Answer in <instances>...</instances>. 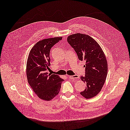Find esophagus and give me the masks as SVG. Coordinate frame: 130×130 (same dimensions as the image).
<instances>
[{"label": "esophagus", "mask_w": 130, "mask_h": 130, "mask_svg": "<svg viewBox=\"0 0 130 130\" xmlns=\"http://www.w3.org/2000/svg\"><path fill=\"white\" fill-rule=\"evenodd\" d=\"M69 77L71 79H73V80H76L78 79V78L79 77L78 75H70L69 76Z\"/></svg>", "instance_id": "obj_1"}]
</instances>
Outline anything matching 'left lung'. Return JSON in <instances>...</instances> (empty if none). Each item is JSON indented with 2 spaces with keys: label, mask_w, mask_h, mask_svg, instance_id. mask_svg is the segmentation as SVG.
<instances>
[{
  "label": "left lung",
  "mask_w": 130,
  "mask_h": 130,
  "mask_svg": "<svg viewBox=\"0 0 130 130\" xmlns=\"http://www.w3.org/2000/svg\"><path fill=\"white\" fill-rule=\"evenodd\" d=\"M79 60L86 61L85 75L80 79L86 84L80 94L86 99L96 96L101 91L108 74V63L105 55L98 43L90 36L79 33L67 38Z\"/></svg>",
  "instance_id": "8db88e82"
}]
</instances>
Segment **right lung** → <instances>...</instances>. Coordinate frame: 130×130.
<instances>
[{
	"instance_id": "add662e5",
	"label": "right lung",
	"mask_w": 130,
	"mask_h": 130,
	"mask_svg": "<svg viewBox=\"0 0 130 130\" xmlns=\"http://www.w3.org/2000/svg\"><path fill=\"white\" fill-rule=\"evenodd\" d=\"M61 39L62 37H56L40 40L29 53L26 69L27 81L34 92L42 100L48 101L54 98L64 80L58 75L48 74L46 72L51 65V49Z\"/></svg>"
}]
</instances>
